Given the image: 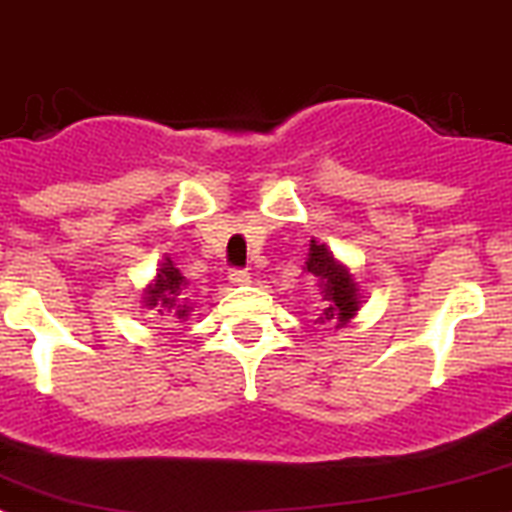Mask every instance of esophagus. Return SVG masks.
<instances>
[{"instance_id": "obj_1", "label": "esophagus", "mask_w": 512, "mask_h": 512, "mask_svg": "<svg viewBox=\"0 0 512 512\" xmlns=\"http://www.w3.org/2000/svg\"><path fill=\"white\" fill-rule=\"evenodd\" d=\"M229 283H232V285H247V283H250V272L242 270V267H232V270H229Z\"/></svg>"}]
</instances>
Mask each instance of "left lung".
<instances>
[{
  "mask_svg": "<svg viewBox=\"0 0 512 512\" xmlns=\"http://www.w3.org/2000/svg\"><path fill=\"white\" fill-rule=\"evenodd\" d=\"M305 270H308L313 278L321 280L323 293H326L323 300H328V308L323 310L321 323L336 321L338 326H343L346 321H351L353 313L358 310V290L351 278V272L343 265H338L336 257L328 252L326 245H318L315 240L313 245H310Z\"/></svg>",
  "mask_w": 512,
  "mask_h": 512,
  "instance_id": "obj_1",
  "label": "left lung"
}]
</instances>
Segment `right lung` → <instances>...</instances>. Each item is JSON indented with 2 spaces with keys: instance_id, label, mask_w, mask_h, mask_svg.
<instances>
[{
  "instance_id": "1",
  "label": "right lung",
  "mask_w": 512,
  "mask_h": 512,
  "mask_svg": "<svg viewBox=\"0 0 512 512\" xmlns=\"http://www.w3.org/2000/svg\"><path fill=\"white\" fill-rule=\"evenodd\" d=\"M186 280L179 270L174 267V262L166 260L164 267L156 275V283L146 290V305L151 308H164V310H176V318H186L189 315V305H176L179 303V295L184 290Z\"/></svg>"
}]
</instances>
